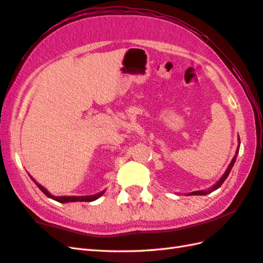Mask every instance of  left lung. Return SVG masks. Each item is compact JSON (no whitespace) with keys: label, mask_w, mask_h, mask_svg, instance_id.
<instances>
[{"label":"left lung","mask_w":263,"mask_h":263,"mask_svg":"<svg viewBox=\"0 0 263 263\" xmlns=\"http://www.w3.org/2000/svg\"><path fill=\"white\" fill-rule=\"evenodd\" d=\"M241 143V142H239ZM238 149H239V144H238V148H237V150H236V155L234 156V158L232 159V161H231V164L228 165V167H227V170H226V172H225V174L221 176V178L219 181H218L214 186H212L211 189H209L208 191H194V192H192V193H189L190 195H206V194H209V193H211L212 191H215V190H217L218 187H220L221 186V184L225 182V180L227 178V176L230 175V173H231V171H232V168H233V166H234V163H235L236 161V156H237V154H238Z\"/></svg>","instance_id":"obj_1"}]
</instances>
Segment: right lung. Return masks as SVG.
Segmentation results:
<instances>
[{
	"instance_id": "add662e5",
	"label": "right lung",
	"mask_w": 263,
	"mask_h": 263,
	"mask_svg": "<svg viewBox=\"0 0 263 263\" xmlns=\"http://www.w3.org/2000/svg\"><path fill=\"white\" fill-rule=\"evenodd\" d=\"M31 177V176H30ZM31 180L36 183V185L41 189V191L46 195V197H48V198H51V199H53V200H55V201H58V202H61V203H66V202H77V201H80V202H91V201H95V200H97L98 198H100L102 197V195L105 193V191H102V192H99V193H97V194H93V195H82V197H55V195H53V194H51L49 193L47 190L45 189V187H43L41 184H38L35 180H33V178L31 177Z\"/></svg>"
}]
</instances>
